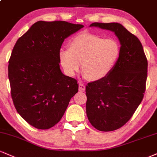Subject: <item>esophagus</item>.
Returning <instances> with one entry per match:
<instances>
[{
	"instance_id": "34e87169",
	"label": "esophagus",
	"mask_w": 157,
	"mask_h": 157,
	"mask_svg": "<svg viewBox=\"0 0 157 157\" xmlns=\"http://www.w3.org/2000/svg\"><path fill=\"white\" fill-rule=\"evenodd\" d=\"M86 90V86H84V84H82V82L79 83V90L81 92H83Z\"/></svg>"
}]
</instances>
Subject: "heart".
<instances>
[{
    "mask_svg": "<svg viewBox=\"0 0 157 157\" xmlns=\"http://www.w3.org/2000/svg\"><path fill=\"white\" fill-rule=\"evenodd\" d=\"M120 45L113 39H104L89 33H79L69 41V48L58 53L60 65L68 76L73 77L82 63V77L92 81L103 80L116 65Z\"/></svg>",
    "mask_w": 157,
    "mask_h": 157,
    "instance_id": "obj_1",
    "label": "heart"
}]
</instances>
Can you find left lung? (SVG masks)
Masks as SVG:
<instances>
[{
	"label": "left lung",
	"instance_id": "obj_1",
	"mask_svg": "<svg viewBox=\"0 0 157 157\" xmlns=\"http://www.w3.org/2000/svg\"><path fill=\"white\" fill-rule=\"evenodd\" d=\"M89 27L113 32L121 44L119 58L109 75L86 87L88 120L99 131L110 132L124 126L142 101L148 61L140 41L121 24L94 22Z\"/></svg>",
	"mask_w": 157,
	"mask_h": 157
}]
</instances>
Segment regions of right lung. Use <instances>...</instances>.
Returning <instances> with one entry per match:
<instances>
[{"mask_svg":"<svg viewBox=\"0 0 157 157\" xmlns=\"http://www.w3.org/2000/svg\"><path fill=\"white\" fill-rule=\"evenodd\" d=\"M82 25L38 21L17 41L9 61V80L14 107L39 129H48L63 116L77 81L62 73L58 53L64 39Z\"/></svg>","mask_w":157,"mask_h":157,"instance_id":"right-lung-1","label":"right lung"}]
</instances>
